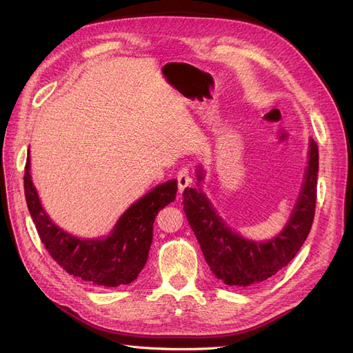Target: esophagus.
<instances>
[{"label":"esophagus","mask_w":353,"mask_h":353,"mask_svg":"<svg viewBox=\"0 0 353 353\" xmlns=\"http://www.w3.org/2000/svg\"><path fill=\"white\" fill-rule=\"evenodd\" d=\"M176 179H178L179 193H183L184 188L188 187L191 184V181H193V178H191V174H190V169L188 168L179 169L178 174H176Z\"/></svg>","instance_id":"1"}]
</instances>
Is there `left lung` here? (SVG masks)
<instances>
[{
  "label": "left lung",
  "instance_id": "left-lung-1",
  "mask_svg": "<svg viewBox=\"0 0 353 353\" xmlns=\"http://www.w3.org/2000/svg\"><path fill=\"white\" fill-rule=\"evenodd\" d=\"M307 156L305 181L292 216L279 236L268 241L243 239L222 221L201 188L184 190L183 205L187 221L218 280L236 287L259 284L281 271L301 250L315 215L318 145L312 138L309 140ZM197 172L199 181H203L201 168Z\"/></svg>",
  "mask_w": 353,
  "mask_h": 353
}]
</instances>
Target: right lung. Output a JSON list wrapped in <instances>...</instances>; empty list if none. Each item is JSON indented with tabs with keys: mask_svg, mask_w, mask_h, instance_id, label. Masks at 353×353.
<instances>
[{
	"mask_svg": "<svg viewBox=\"0 0 353 353\" xmlns=\"http://www.w3.org/2000/svg\"><path fill=\"white\" fill-rule=\"evenodd\" d=\"M29 157L25 166V197L41 241L63 270L83 281L117 287L137 280L148 258L153 222L176 196V179L166 181L128 208L104 239L83 240L59 228L41 206L32 183Z\"/></svg>",
	"mask_w": 353,
	"mask_h": 353,
	"instance_id": "add662e5",
	"label": "right lung"
}]
</instances>
